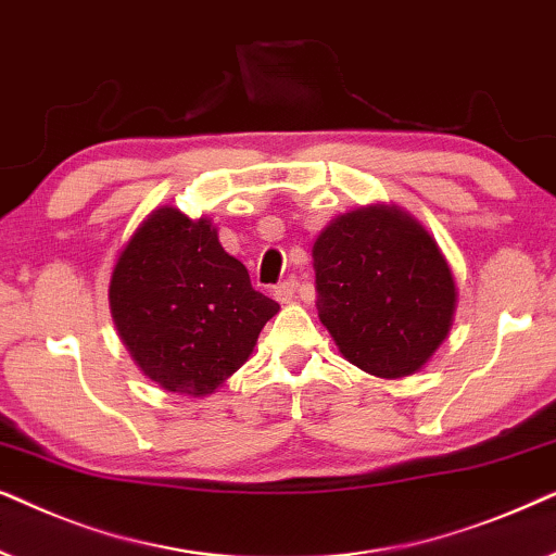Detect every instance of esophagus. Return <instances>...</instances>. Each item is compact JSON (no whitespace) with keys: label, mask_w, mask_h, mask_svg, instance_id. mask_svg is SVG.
I'll list each match as a JSON object with an SVG mask.
<instances>
[{"label":"esophagus","mask_w":556,"mask_h":556,"mask_svg":"<svg viewBox=\"0 0 556 556\" xmlns=\"http://www.w3.org/2000/svg\"><path fill=\"white\" fill-rule=\"evenodd\" d=\"M294 292H298V279H285V282L274 287V298L279 302H290L294 298Z\"/></svg>","instance_id":"esophagus-1"}]
</instances>
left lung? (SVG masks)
<instances>
[{"mask_svg":"<svg viewBox=\"0 0 556 556\" xmlns=\"http://www.w3.org/2000/svg\"><path fill=\"white\" fill-rule=\"evenodd\" d=\"M317 315L353 366L409 376L447 338L453 271L417 220L394 208L338 218L313 247Z\"/></svg>","mask_w":556,"mask_h":556,"instance_id":"8db88e82","label":"left lung"}]
</instances>
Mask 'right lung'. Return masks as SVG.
<instances>
[{"mask_svg":"<svg viewBox=\"0 0 556 556\" xmlns=\"http://www.w3.org/2000/svg\"><path fill=\"white\" fill-rule=\"evenodd\" d=\"M111 315L144 376L185 396L211 394L243 366L279 305L251 287L208 220L154 211L111 274Z\"/></svg>","mask_w":556,"mask_h":556,"instance_id":"add662e5","label":"right lung"}]
</instances>
